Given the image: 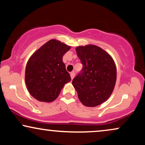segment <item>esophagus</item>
I'll return each instance as SVG.
<instances>
[{
    "label": "esophagus",
    "instance_id": "obj_1",
    "mask_svg": "<svg viewBox=\"0 0 145 145\" xmlns=\"http://www.w3.org/2000/svg\"><path fill=\"white\" fill-rule=\"evenodd\" d=\"M70 76H71V80H73V79H74V78L75 77V73L74 72H71L70 73Z\"/></svg>",
    "mask_w": 145,
    "mask_h": 145
}]
</instances>
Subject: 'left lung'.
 <instances>
[{"label":"left lung","instance_id":"1","mask_svg":"<svg viewBox=\"0 0 145 145\" xmlns=\"http://www.w3.org/2000/svg\"><path fill=\"white\" fill-rule=\"evenodd\" d=\"M76 50L83 67L73 80V86L84 105H100L108 99L114 88V61L107 52L96 45L79 46Z\"/></svg>","mask_w":145,"mask_h":145}]
</instances>
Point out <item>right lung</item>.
Returning <instances> with one entry per match:
<instances>
[{"label":"right lung","instance_id":"1","mask_svg":"<svg viewBox=\"0 0 145 145\" xmlns=\"http://www.w3.org/2000/svg\"><path fill=\"white\" fill-rule=\"evenodd\" d=\"M70 46L51 39L29 58L25 69V83L31 96L40 102H51L63 86L71 81L62 58Z\"/></svg>","mask_w":145,"mask_h":145}]
</instances>
